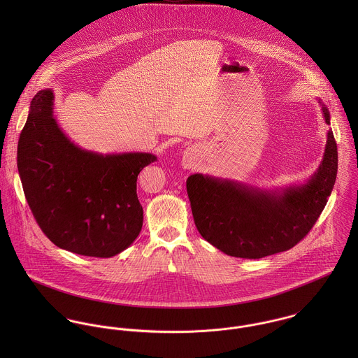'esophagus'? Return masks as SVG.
Returning a JSON list of instances; mask_svg holds the SVG:
<instances>
[{"instance_id": "esophagus-1", "label": "esophagus", "mask_w": 358, "mask_h": 358, "mask_svg": "<svg viewBox=\"0 0 358 358\" xmlns=\"http://www.w3.org/2000/svg\"><path fill=\"white\" fill-rule=\"evenodd\" d=\"M183 165L186 166V168H190L192 165H193V153H186L185 154V157H183Z\"/></svg>"}]
</instances>
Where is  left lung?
<instances>
[{"label": "left lung", "mask_w": 358, "mask_h": 358, "mask_svg": "<svg viewBox=\"0 0 358 358\" xmlns=\"http://www.w3.org/2000/svg\"><path fill=\"white\" fill-rule=\"evenodd\" d=\"M325 122L328 108L322 104ZM338 146L328 131L324 158L305 185L282 192L194 173L186 187L197 230L226 255L260 259L284 252L306 237L334 189Z\"/></svg>", "instance_id": "obj_1"}]
</instances>
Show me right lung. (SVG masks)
Listing matches in <instances>:
<instances>
[{
  "label": "right lung",
  "instance_id": "obj_1",
  "mask_svg": "<svg viewBox=\"0 0 358 358\" xmlns=\"http://www.w3.org/2000/svg\"><path fill=\"white\" fill-rule=\"evenodd\" d=\"M150 153H94L76 146L53 117L52 90L31 101L17 143V169L34 219L52 243L84 256L110 257L139 236V172Z\"/></svg>",
  "mask_w": 358,
  "mask_h": 358
}]
</instances>
